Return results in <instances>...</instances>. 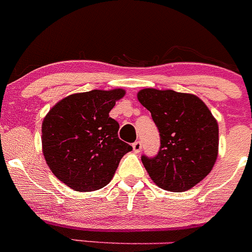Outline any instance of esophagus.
Wrapping results in <instances>:
<instances>
[{
    "label": "esophagus",
    "instance_id": "obj_1",
    "mask_svg": "<svg viewBox=\"0 0 252 252\" xmlns=\"http://www.w3.org/2000/svg\"><path fill=\"white\" fill-rule=\"evenodd\" d=\"M133 150H134V153H140V150H141V143L139 140H136L135 143H133Z\"/></svg>",
    "mask_w": 252,
    "mask_h": 252
}]
</instances>
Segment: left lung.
<instances>
[{"label": "left lung", "mask_w": 252, "mask_h": 252, "mask_svg": "<svg viewBox=\"0 0 252 252\" xmlns=\"http://www.w3.org/2000/svg\"><path fill=\"white\" fill-rule=\"evenodd\" d=\"M138 99L150 111L160 133V150L141 161L162 189L183 192L212 171L218 156L219 129L208 107L194 94L141 90Z\"/></svg>", "instance_id": "1"}]
</instances>
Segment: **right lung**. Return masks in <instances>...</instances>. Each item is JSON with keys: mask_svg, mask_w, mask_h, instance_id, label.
<instances>
[{"mask_svg": "<svg viewBox=\"0 0 252 252\" xmlns=\"http://www.w3.org/2000/svg\"><path fill=\"white\" fill-rule=\"evenodd\" d=\"M124 90H92L70 94L49 111L41 143L51 172L79 192L111 182L121 158L131 146L118 138L119 124L109 117Z\"/></svg>", "mask_w": 252, "mask_h": 252, "instance_id": "right-lung-1", "label": "right lung"}]
</instances>
